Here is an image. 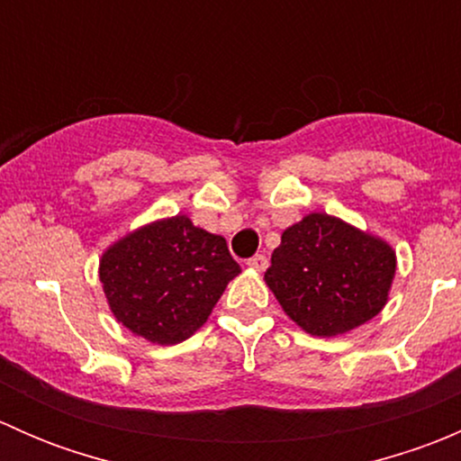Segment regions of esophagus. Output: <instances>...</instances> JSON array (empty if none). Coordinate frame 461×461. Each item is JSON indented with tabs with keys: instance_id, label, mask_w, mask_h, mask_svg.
I'll list each match as a JSON object with an SVG mask.
<instances>
[{
	"instance_id": "obj_1",
	"label": "esophagus",
	"mask_w": 461,
	"mask_h": 461,
	"mask_svg": "<svg viewBox=\"0 0 461 461\" xmlns=\"http://www.w3.org/2000/svg\"><path fill=\"white\" fill-rule=\"evenodd\" d=\"M248 265L252 269H257V272H265V269H267V265H269V260H267V257H265V254H257V257H252L248 260Z\"/></svg>"
}]
</instances>
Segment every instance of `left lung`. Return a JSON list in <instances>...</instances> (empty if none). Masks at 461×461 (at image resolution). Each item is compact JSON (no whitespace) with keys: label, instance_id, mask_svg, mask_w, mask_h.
<instances>
[{"label":"left lung","instance_id":"8db88e82","mask_svg":"<svg viewBox=\"0 0 461 461\" xmlns=\"http://www.w3.org/2000/svg\"><path fill=\"white\" fill-rule=\"evenodd\" d=\"M397 258L376 236L328 213L287 227L265 283L285 314L314 337L350 332L384 310Z\"/></svg>","mask_w":461,"mask_h":461}]
</instances>
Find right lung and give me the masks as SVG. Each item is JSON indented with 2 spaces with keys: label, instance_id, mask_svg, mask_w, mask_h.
Masks as SVG:
<instances>
[{
  "label": "right lung",
  "instance_id": "add662e5",
  "mask_svg": "<svg viewBox=\"0 0 461 461\" xmlns=\"http://www.w3.org/2000/svg\"><path fill=\"white\" fill-rule=\"evenodd\" d=\"M240 272L227 240L187 216L149 222L100 258L106 301L127 330L160 346L192 337Z\"/></svg>",
  "mask_w": 461,
  "mask_h": 461
}]
</instances>
